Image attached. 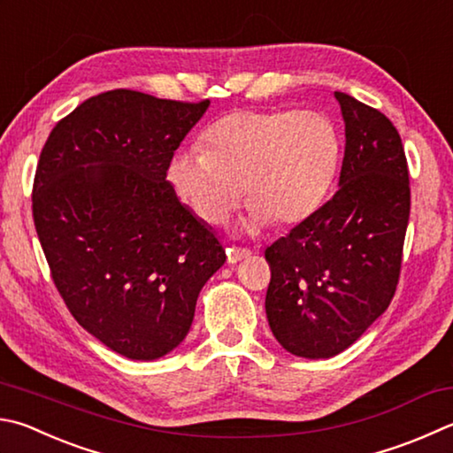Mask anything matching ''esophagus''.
<instances>
[{"label":"esophagus","instance_id":"obj_1","mask_svg":"<svg viewBox=\"0 0 453 453\" xmlns=\"http://www.w3.org/2000/svg\"><path fill=\"white\" fill-rule=\"evenodd\" d=\"M251 251L248 248H237V245H229L227 248V259L229 263H237L245 257H250Z\"/></svg>","mask_w":453,"mask_h":453}]
</instances>
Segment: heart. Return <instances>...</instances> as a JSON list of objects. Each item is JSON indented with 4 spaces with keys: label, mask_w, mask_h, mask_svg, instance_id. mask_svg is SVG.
Returning <instances> with one entry per match:
<instances>
[{
    "label": "heart",
    "mask_w": 453,
    "mask_h": 453,
    "mask_svg": "<svg viewBox=\"0 0 453 453\" xmlns=\"http://www.w3.org/2000/svg\"><path fill=\"white\" fill-rule=\"evenodd\" d=\"M202 142L203 150L188 148L172 158L168 178L210 226L224 224L242 194L251 205L248 229L269 221L297 226L323 205L341 164L339 130L315 111H234Z\"/></svg>",
    "instance_id": "heart-1"
}]
</instances>
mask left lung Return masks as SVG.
<instances>
[{
	"label": "left lung",
	"instance_id": "left-lung-1",
	"mask_svg": "<svg viewBox=\"0 0 453 453\" xmlns=\"http://www.w3.org/2000/svg\"><path fill=\"white\" fill-rule=\"evenodd\" d=\"M344 119L339 190L265 250V312L285 350L328 358L349 349L396 293L410 218L408 162L380 111L334 93Z\"/></svg>",
	"mask_w": 453,
	"mask_h": 453
}]
</instances>
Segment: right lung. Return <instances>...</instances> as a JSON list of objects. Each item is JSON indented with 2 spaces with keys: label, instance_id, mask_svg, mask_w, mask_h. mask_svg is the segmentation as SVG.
I'll list each match as a JSON object with an SVG mask.
<instances>
[{
  "label": "right lung",
  "instance_id": "add662e5",
  "mask_svg": "<svg viewBox=\"0 0 453 453\" xmlns=\"http://www.w3.org/2000/svg\"><path fill=\"white\" fill-rule=\"evenodd\" d=\"M208 104L106 90L57 122L39 156L31 208L53 283L77 323L127 358L176 349L226 261L166 180Z\"/></svg>",
  "mask_w": 453,
  "mask_h": 453
}]
</instances>
